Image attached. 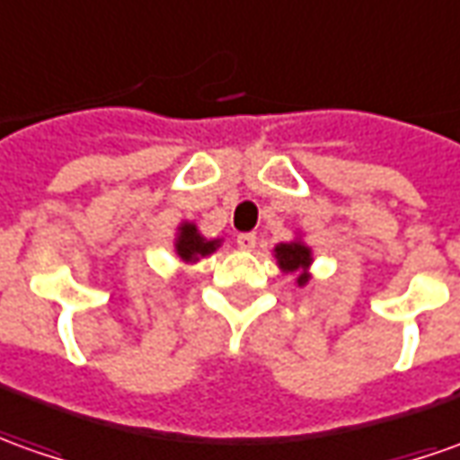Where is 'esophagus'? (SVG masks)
Masks as SVG:
<instances>
[{"instance_id":"1","label":"esophagus","mask_w":460,"mask_h":460,"mask_svg":"<svg viewBox=\"0 0 460 460\" xmlns=\"http://www.w3.org/2000/svg\"><path fill=\"white\" fill-rule=\"evenodd\" d=\"M258 245V237L252 235V233H243V235H237V248L245 250V252H252Z\"/></svg>"}]
</instances>
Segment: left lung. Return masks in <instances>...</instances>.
Wrapping results in <instances>:
<instances>
[{"mask_svg": "<svg viewBox=\"0 0 460 460\" xmlns=\"http://www.w3.org/2000/svg\"><path fill=\"white\" fill-rule=\"evenodd\" d=\"M272 255H275V262H278L280 272L293 275V280H296L297 288H303V285L310 283V278H313V275H310L313 248L303 240L300 233H296V237L288 240V243H278V245L272 248Z\"/></svg>", "mask_w": 460, "mask_h": 460, "instance_id": "8db88e82", "label": "left lung"}]
</instances>
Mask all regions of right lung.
<instances>
[{
	"mask_svg": "<svg viewBox=\"0 0 460 460\" xmlns=\"http://www.w3.org/2000/svg\"><path fill=\"white\" fill-rule=\"evenodd\" d=\"M220 245H223V237H205L192 220H182L177 225L175 240H172L175 258L185 265H195L202 258L212 255Z\"/></svg>",
	"mask_w": 460,
	"mask_h": 460,
	"instance_id": "add662e5",
	"label": "right lung"
}]
</instances>
